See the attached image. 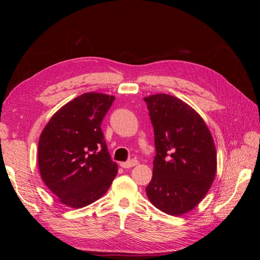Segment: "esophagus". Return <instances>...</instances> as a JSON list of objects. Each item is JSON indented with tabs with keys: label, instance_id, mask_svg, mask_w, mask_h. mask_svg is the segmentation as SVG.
Segmentation results:
<instances>
[{
	"label": "esophagus",
	"instance_id": "esophagus-1",
	"mask_svg": "<svg viewBox=\"0 0 260 260\" xmlns=\"http://www.w3.org/2000/svg\"><path fill=\"white\" fill-rule=\"evenodd\" d=\"M139 164V161L137 159H131V160H128V161H124V162H121L120 166L124 169L127 168H131V167H135L137 166V165Z\"/></svg>",
	"mask_w": 260,
	"mask_h": 260
}]
</instances>
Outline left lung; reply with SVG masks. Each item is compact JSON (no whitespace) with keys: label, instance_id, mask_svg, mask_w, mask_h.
Returning <instances> with one entry per match:
<instances>
[{"label":"left lung","instance_id":"1","mask_svg":"<svg viewBox=\"0 0 260 260\" xmlns=\"http://www.w3.org/2000/svg\"><path fill=\"white\" fill-rule=\"evenodd\" d=\"M154 127L156 156L146 194L171 216L193 210L214 182L217 152L201 115L185 102L159 93L144 98Z\"/></svg>","mask_w":260,"mask_h":260}]
</instances>
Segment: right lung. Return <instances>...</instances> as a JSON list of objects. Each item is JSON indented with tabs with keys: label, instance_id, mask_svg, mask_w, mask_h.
<instances>
[{
	"label": "right lung",
	"instance_id": "obj_1",
	"mask_svg": "<svg viewBox=\"0 0 260 260\" xmlns=\"http://www.w3.org/2000/svg\"><path fill=\"white\" fill-rule=\"evenodd\" d=\"M114 101L108 94L83 93L51 117L39 139L41 178L67 207L82 208L98 201L117 175L101 129Z\"/></svg>",
	"mask_w": 260,
	"mask_h": 260
}]
</instances>
